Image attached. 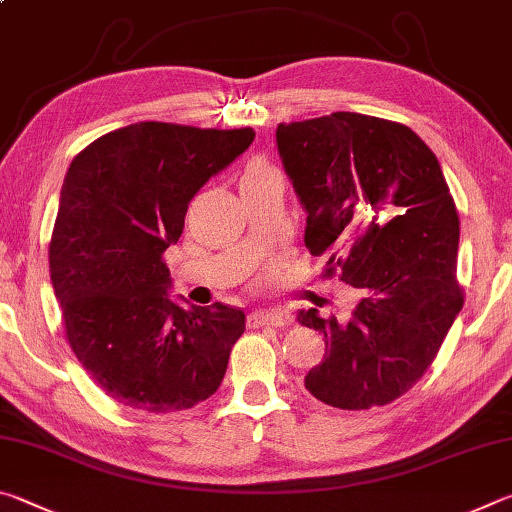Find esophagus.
<instances>
[{"label": "esophagus", "mask_w": 512, "mask_h": 512, "mask_svg": "<svg viewBox=\"0 0 512 512\" xmlns=\"http://www.w3.org/2000/svg\"><path fill=\"white\" fill-rule=\"evenodd\" d=\"M251 324L254 326H290L292 324V317L290 312H285L281 308H272V310H256L251 312Z\"/></svg>", "instance_id": "esophagus-1"}]
</instances>
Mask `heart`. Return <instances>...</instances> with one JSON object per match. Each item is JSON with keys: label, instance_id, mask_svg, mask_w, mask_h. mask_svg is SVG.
I'll list each match as a JSON object with an SVG mask.
<instances>
[{"label": "heart", "instance_id": "obj_1", "mask_svg": "<svg viewBox=\"0 0 512 512\" xmlns=\"http://www.w3.org/2000/svg\"><path fill=\"white\" fill-rule=\"evenodd\" d=\"M270 170H274V168H272L270 164H267V161H263V159L249 161V166L245 168V175H242V182H247V179L261 177V175H265V173H270Z\"/></svg>", "mask_w": 512, "mask_h": 512}]
</instances>
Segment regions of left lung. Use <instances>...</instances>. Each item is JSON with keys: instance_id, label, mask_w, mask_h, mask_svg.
<instances>
[{"instance_id": "left-lung-1", "label": "left lung", "mask_w": 512, "mask_h": 512, "mask_svg": "<svg viewBox=\"0 0 512 512\" xmlns=\"http://www.w3.org/2000/svg\"><path fill=\"white\" fill-rule=\"evenodd\" d=\"M276 143L308 211V251L360 294L346 321L299 315L328 348L306 389L337 409L389 405L423 378L463 308L441 164L405 123L357 112L279 123Z\"/></svg>"}]
</instances>
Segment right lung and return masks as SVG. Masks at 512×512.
Here are the masks:
<instances>
[{
	"label": "right lung",
	"mask_w": 512,
	"mask_h": 512,
	"mask_svg": "<svg viewBox=\"0 0 512 512\" xmlns=\"http://www.w3.org/2000/svg\"><path fill=\"white\" fill-rule=\"evenodd\" d=\"M251 128L141 121L71 161L49 242V270L71 351L105 396L170 414L218 391L245 312L168 299L164 251L193 195L254 141Z\"/></svg>",
	"instance_id": "1"
}]
</instances>
